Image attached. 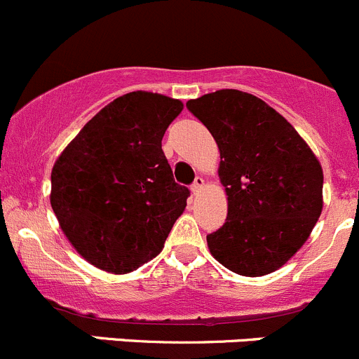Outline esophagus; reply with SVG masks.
Segmentation results:
<instances>
[{"label": "esophagus", "mask_w": 359, "mask_h": 359, "mask_svg": "<svg viewBox=\"0 0 359 359\" xmlns=\"http://www.w3.org/2000/svg\"><path fill=\"white\" fill-rule=\"evenodd\" d=\"M204 184H205L204 178L197 176V178H195V181H194V184H191V191H194V194H198V191H201L202 188H204Z\"/></svg>", "instance_id": "34e87169"}]
</instances>
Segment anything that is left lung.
Segmentation results:
<instances>
[{
	"mask_svg": "<svg viewBox=\"0 0 359 359\" xmlns=\"http://www.w3.org/2000/svg\"><path fill=\"white\" fill-rule=\"evenodd\" d=\"M219 150L226 222L208 236L212 257L246 278L281 269L323 211V169L295 127L260 97L236 88L190 99Z\"/></svg>",
	"mask_w": 359,
	"mask_h": 359,
	"instance_id": "1",
	"label": "left lung"
}]
</instances>
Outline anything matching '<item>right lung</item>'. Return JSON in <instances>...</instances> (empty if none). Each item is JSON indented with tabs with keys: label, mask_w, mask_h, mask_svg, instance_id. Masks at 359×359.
<instances>
[{
	"label": "right lung",
	"mask_w": 359,
	"mask_h": 359,
	"mask_svg": "<svg viewBox=\"0 0 359 359\" xmlns=\"http://www.w3.org/2000/svg\"><path fill=\"white\" fill-rule=\"evenodd\" d=\"M180 99L136 90L109 102L52 168L50 204L60 230L88 264L127 274L157 257L187 208L188 188L162 151Z\"/></svg>",
	"instance_id": "right-lung-1"
}]
</instances>
